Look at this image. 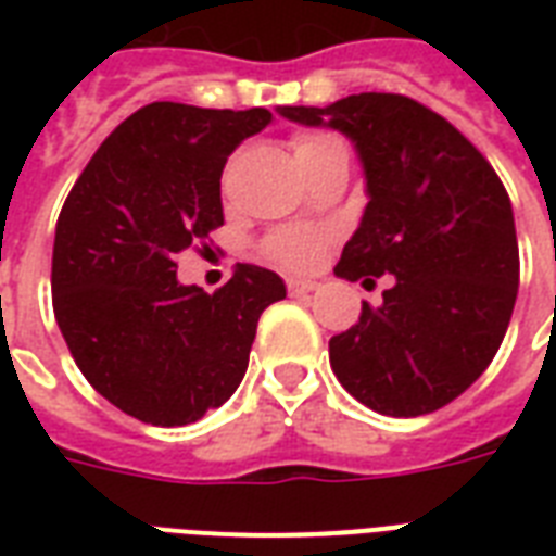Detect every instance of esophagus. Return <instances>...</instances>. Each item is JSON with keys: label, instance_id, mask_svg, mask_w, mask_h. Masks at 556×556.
I'll list each match as a JSON object with an SVG mask.
<instances>
[{"label": "esophagus", "instance_id": "34e87169", "mask_svg": "<svg viewBox=\"0 0 556 556\" xmlns=\"http://www.w3.org/2000/svg\"><path fill=\"white\" fill-rule=\"evenodd\" d=\"M317 291V282H308V279H288V294L291 296H303Z\"/></svg>", "mask_w": 556, "mask_h": 556}]
</instances>
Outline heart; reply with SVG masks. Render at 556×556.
<instances>
[{"label": "heart", "mask_w": 556, "mask_h": 556, "mask_svg": "<svg viewBox=\"0 0 556 556\" xmlns=\"http://www.w3.org/2000/svg\"><path fill=\"white\" fill-rule=\"evenodd\" d=\"M291 147H294V155L300 161V167L308 169L314 167L317 161H323L326 155H334V152H343V143L329 132H317V129H303L291 138ZM260 251L265 260L277 262L282 268L291 270H312L320 260L323 251V236L312 227H277L270 230L265 239H262Z\"/></svg>", "instance_id": "heart-1"}]
</instances>
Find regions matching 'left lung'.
I'll list each match as a JSON object with an SVG mask.
<instances>
[{
    "label": "left lung",
    "mask_w": 556,
    "mask_h": 556,
    "mask_svg": "<svg viewBox=\"0 0 556 556\" xmlns=\"http://www.w3.org/2000/svg\"><path fill=\"white\" fill-rule=\"evenodd\" d=\"M355 141L366 169L364 222L334 274H392L383 305L364 303L329 340L338 380L380 415L415 418L456 401L500 352L519 286L514 210L491 161L418 100L349 94L326 109L282 106Z\"/></svg>",
    "instance_id": "1"
}]
</instances>
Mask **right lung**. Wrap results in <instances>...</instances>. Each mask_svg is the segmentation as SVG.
I'll use <instances>...</instances> for the list:
<instances>
[{"mask_svg":"<svg viewBox=\"0 0 556 556\" xmlns=\"http://www.w3.org/2000/svg\"><path fill=\"white\" fill-rule=\"evenodd\" d=\"M268 109L159 100L100 143L56 218L51 303L74 364L109 404L185 427L233 395L256 323L286 296L274 270L239 265L213 294L176 279L178 253L225 225L227 155Z\"/></svg>","mask_w":556,"mask_h":556,"instance_id":"1","label":"right lung"}]
</instances>
